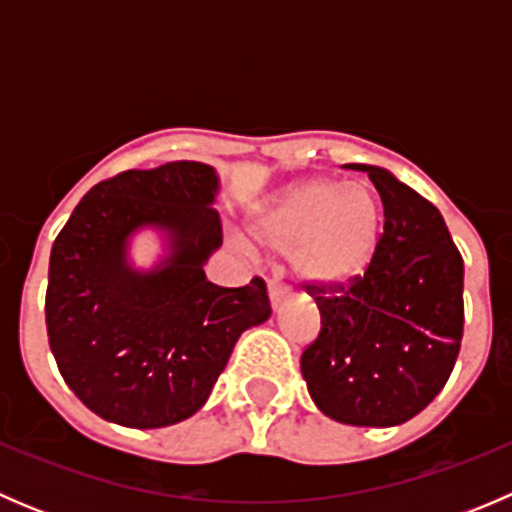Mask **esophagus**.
<instances>
[{
  "instance_id": "obj_1",
  "label": "esophagus",
  "mask_w": 512,
  "mask_h": 512,
  "mask_svg": "<svg viewBox=\"0 0 512 512\" xmlns=\"http://www.w3.org/2000/svg\"><path fill=\"white\" fill-rule=\"evenodd\" d=\"M287 297H289V287H287V285H282V282L277 280V277H272V280H270V299H272V309L280 307V304L285 302Z\"/></svg>"
}]
</instances>
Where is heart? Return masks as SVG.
Returning a JSON list of instances; mask_svg holds the SVG:
<instances>
[{"instance_id":"b5f03b06","label":"heart","mask_w":512,"mask_h":512,"mask_svg":"<svg viewBox=\"0 0 512 512\" xmlns=\"http://www.w3.org/2000/svg\"><path fill=\"white\" fill-rule=\"evenodd\" d=\"M384 232L374 190L347 180L312 178L287 188L257 220V235L294 250V270L317 287L352 285L369 270Z\"/></svg>"}]
</instances>
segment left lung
Instances as JSON below:
<instances>
[{"label":"left lung","mask_w":512,"mask_h":512,"mask_svg":"<svg viewBox=\"0 0 512 512\" xmlns=\"http://www.w3.org/2000/svg\"><path fill=\"white\" fill-rule=\"evenodd\" d=\"M384 235L352 285H307L322 327L302 352L317 409L349 426H399L421 414L451 376L463 337V257L433 203L379 165Z\"/></svg>","instance_id":"1"}]
</instances>
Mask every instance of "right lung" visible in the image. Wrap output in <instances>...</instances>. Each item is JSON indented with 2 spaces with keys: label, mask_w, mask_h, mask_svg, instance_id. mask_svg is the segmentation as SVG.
<instances>
[{
  "label": "right lung",
  "mask_w": 512,
  "mask_h": 512,
  "mask_svg": "<svg viewBox=\"0 0 512 512\" xmlns=\"http://www.w3.org/2000/svg\"><path fill=\"white\" fill-rule=\"evenodd\" d=\"M215 168L173 160L126 170L81 198L51 247L46 332L66 386L96 416L163 428L203 409L245 329L272 314L267 285L218 287L205 262L223 245ZM166 235L151 271L127 260L138 229Z\"/></svg>",
  "instance_id": "obj_1"
}]
</instances>
